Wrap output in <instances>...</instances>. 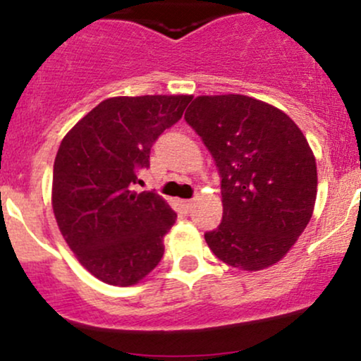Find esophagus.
<instances>
[{
    "mask_svg": "<svg viewBox=\"0 0 361 361\" xmlns=\"http://www.w3.org/2000/svg\"><path fill=\"white\" fill-rule=\"evenodd\" d=\"M193 202L195 200H181V205H183V209L186 210V212H190V210H192Z\"/></svg>",
    "mask_w": 361,
    "mask_h": 361,
    "instance_id": "1",
    "label": "esophagus"
}]
</instances>
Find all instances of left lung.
<instances>
[{"mask_svg":"<svg viewBox=\"0 0 361 361\" xmlns=\"http://www.w3.org/2000/svg\"><path fill=\"white\" fill-rule=\"evenodd\" d=\"M185 120L221 175L222 222L205 233L224 263L256 271L287 255L312 217L317 168L288 115L244 94L197 97Z\"/></svg>","mask_w":361,"mask_h":361,"instance_id":"obj_1","label":"left lung"}]
</instances>
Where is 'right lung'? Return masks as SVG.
<instances>
[{
	"instance_id": "1",
	"label": "right lung",
	"mask_w": 361,
	"mask_h": 361,
	"mask_svg": "<svg viewBox=\"0 0 361 361\" xmlns=\"http://www.w3.org/2000/svg\"><path fill=\"white\" fill-rule=\"evenodd\" d=\"M192 97L146 94L102 102L68 132L54 161L52 207L66 243L91 275L135 285L157 267L175 210L135 192L152 144Z\"/></svg>"
}]
</instances>
